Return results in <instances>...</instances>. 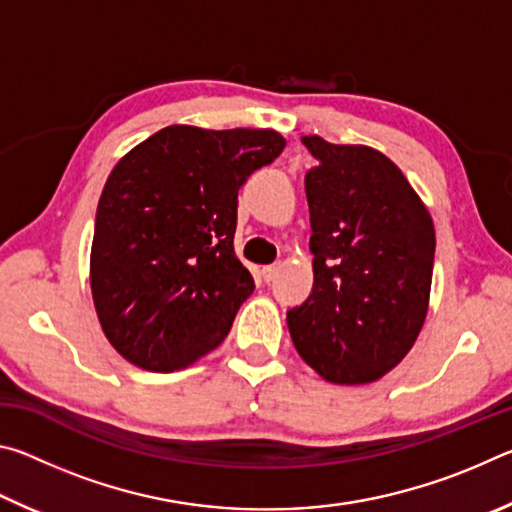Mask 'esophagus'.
Instances as JSON below:
<instances>
[{
	"label": "esophagus",
	"mask_w": 512,
	"mask_h": 512,
	"mask_svg": "<svg viewBox=\"0 0 512 512\" xmlns=\"http://www.w3.org/2000/svg\"><path fill=\"white\" fill-rule=\"evenodd\" d=\"M277 273H280V264H273V266H264V268H262L264 282H273L275 277H277Z\"/></svg>",
	"instance_id": "34e87169"
}]
</instances>
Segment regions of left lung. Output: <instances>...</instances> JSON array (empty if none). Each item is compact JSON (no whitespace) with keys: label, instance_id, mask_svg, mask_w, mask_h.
Returning <instances> with one entry per match:
<instances>
[{"label":"left lung","instance_id":"8db88e82","mask_svg":"<svg viewBox=\"0 0 512 512\" xmlns=\"http://www.w3.org/2000/svg\"><path fill=\"white\" fill-rule=\"evenodd\" d=\"M314 287L287 311L293 345L332 384H370L400 363L429 309L436 230L393 160L305 135Z\"/></svg>","mask_w":512,"mask_h":512}]
</instances>
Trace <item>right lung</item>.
Returning <instances> with one entry per match:
<instances>
[{
    "mask_svg": "<svg viewBox=\"0 0 512 512\" xmlns=\"http://www.w3.org/2000/svg\"><path fill=\"white\" fill-rule=\"evenodd\" d=\"M284 144L273 128L173 124L115 164L97 207L90 287L126 361L183 370L228 336L255 289L235 255L239 187Z\"/></svg>",
    "mask_w": 512,
    "mask_h": 512,
    "instance_id": "obj_1",
    "label": "right lung"
}]
</instances>
